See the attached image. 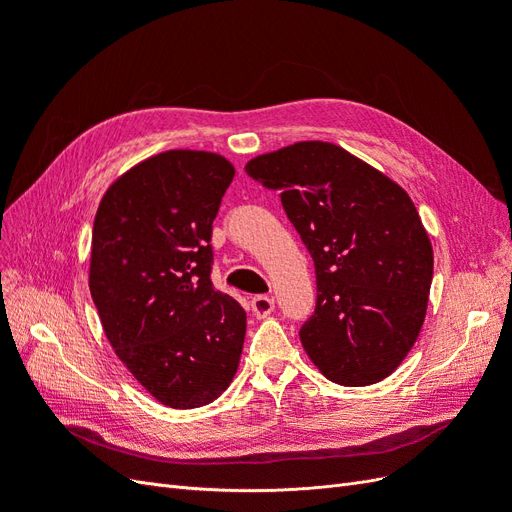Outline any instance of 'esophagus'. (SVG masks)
I'll return each mask as SVG.
<instances>
[{
  "mask_svg": "<svg viewBox=\"0 0 512 512\" xmlns=\"http://www.w3.org/2000/svg\"><path fill=\"white\" fill-rule=\"evenodd\" d=\"M273 309H275V301L271 297H265V294L252 299V312L256 318H267Z\"/></svg>",
  "mask_w": 512,
  "mask_h": 512,
  "instance_id": "1",
  "label": "esophagus"
}]
</instances>
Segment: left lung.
<instances>
[{
	"label": "left lung",
	"instance_id": "1",
	"mask_svg": "<svg viewBox=\"0 0 512 512\" xmlns=\"http://www.w3.org/2000/svg\"><path fill=\"white\" fill-rule=\"evenodd\" d=\"M282 205L316 267V309L301 344L324 378L391 376L427 314L433 250L408 192L333 143L303 141L245 164Z\"/></svg>",
	"mask_w": 512,
	"mask_h": 512
}]
</instances>
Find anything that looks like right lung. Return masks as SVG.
Listing matches in <instances>:
<instances>
[{
  "instance_id": "right-lung-1",
  "label": "right lung",
  "mask_w": 512,
  "mask_h": 512,
  "mask_svg": "<svg viewBox=\"0 0 512 512\" xmlns=\"http://www.w3.org/2000/svg\"><path fill=\"white\" fill-rule=\"evenodd\" d=\"M235 177L220 153L170 149L100 200L89 290L119 361L160 404L190 410L237 374L243 307L211 284V230Z\"/></svg>"
}]
</instances>
